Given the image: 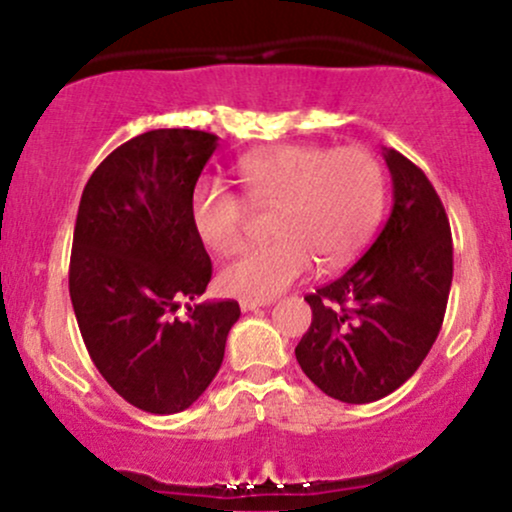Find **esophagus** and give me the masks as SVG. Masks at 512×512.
<instances>
[{"mask_svg": "<svg viewBox=\"0 0 512 512\" xmlns=\"http://www.w3.org/2000/svg\"><path fill=\"white\" fill-rule=\"evenodd\" d=\"M267 303L269 301H248V298H243V301H240V310H243V313H248V310H257Z\"/></svg>", "mask_w": 512, "mask_h": 512, "instance_id": "34e87169", "label": "esophagus"}]
</instances>
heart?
I'll use <instances>...</instances> for the list:
<instances>
[{
  "label": "heart",
  "mask_w": 512,
  "mask_h": 512,
  "mask_svg": "<svg viewBox=\"0 0 512 512\" xmlns=\"http://www.w3.org/2000/svg\"><path fill=\"white\" fill-rule=\"evenodd\" d=\"M238 180L252 207H274L272 243L255 245L219 272L226 296L269 301L313 264L351 255L383 214L380 163L361 146L325 149L284 144L238 161ZM250 207L221 182L207 180L192 195V223L209 250H238L248 233Z\"/></svg>",
  "instance_id": "obj_1"
}]
</instances>
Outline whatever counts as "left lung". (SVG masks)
Returning <instances> with one entry per match:
<instances>
[{
    "mask_svg": "<svg viewBox=\"0 0 512 512\" xmlns=\"http://www.w3.org/2000/svg\"><path fill=\"white\" fill-rule=\"evenodd\" d=\"M392 214L363 257L308 293L313 322L296 346L303 373L346 404L404 385L436 342L452 284V233L424 170L395 149Z\"/></svg>",
    "mask_w": 512,
    "mask_h": 512,
    "instance_id": "left-lung-1",
    "label": "left lung"
}]
</instances>
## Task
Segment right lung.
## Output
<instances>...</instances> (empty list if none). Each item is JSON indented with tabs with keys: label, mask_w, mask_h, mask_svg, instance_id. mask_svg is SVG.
<instances>
[{
	"label": "right lung",
	"mask_w": 512,
	"mask_h": 512,
	"mask_svg": "<svg viewBox=\"0 0 512 512\" xmlns=\"http://www.w3.org/2000/svg\"><path fill=\"white\" fill-rule=\"evenodd\" d=\"M202 129H151L117 146L88 178L76 214L69 296L88 356L132 407L178 414L219 373L236 301L187 305L211 260L192 195L216 151Z\"/></svg>",
	"instance_id": "1"
}]
</instances>
